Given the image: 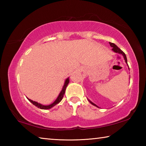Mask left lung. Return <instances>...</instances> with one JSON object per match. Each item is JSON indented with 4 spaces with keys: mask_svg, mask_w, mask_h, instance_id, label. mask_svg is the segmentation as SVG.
Here are the masks:
<instances>
[{
    "mask_svg": "<svg viewBox=\"0 0 146 146\" xmlns=\"http://www.w3.org/2000/svg\"><path fill=\"white\" fill-rule=\"evenodd\" d=\"M110 46L112 47L113 48V50L115 51V52H116V53H120V54H122V55L123 56V58H124V60H125V62H126L127 64V57H126V55H125V54L123 52V51L121 50V49L118 48V47L117 46V45H115V44H114V43H112V42H110ZM90 101V100H89ZM90 102L91 103V104H92L93 105H94V106H97V107H98V106H97V105H95V104H93V102H91V101H90Z\"/></svg>",
    "mask_w": 146,
    "mask_h": 146,
    "instance_id": "8db88e82",
    "label": "left lung"
}]
</instances>
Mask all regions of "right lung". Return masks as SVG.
Segmentation results:
<instances>
[{
	"label": "right lung",
	"instance_id": "obj_1",
	"mask_svg": "<svg viewBox=\"0 0 146 146\" xmlns=\"http://www.w3.org/2000/svg\"><path fill=\"white\" fill-rule=\"evenodd\" d=\"M69 82H70V80H69V78L66 79V81H65V83H64V85L63 86L62 90L61 92L60 93V94H59L58 97H57V98H56V100L55 101V102H54L53 104H50V105L44 106V105L40 104H39L38 102H35V101H33V100H31L30 99H29V98H28V99L29 100V102H31L32 104H33V105L36 106V107H37V108H40V109H42V110H48V109H50V108H51L52 107H53V106H55L56 104H58L59 102H60V101L62 100V99L64 93H65V91H66V87H67V86H68V84H69Z\"/></svg>",
	"mask_w": 146,
	"mask_h": 146
}]
</instances>
